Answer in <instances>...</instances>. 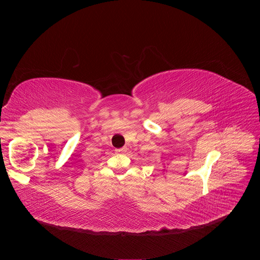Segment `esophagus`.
Listing matches in <instances>:
<instances>
[{
	"label": "esophagus",
	"mask_w": 260,
	"mask_h": 260,
	"mask_svg": "<svg viewBox=\"0 0 260 260\" xmlns=\"http://www.w3.org/2000/svg\"><path fill=\"white\" fill-rule=\"evenodd\" d=\"M116 152H117V153H119V154H124V153H127V148H119V149H116Z\"/></svg>",
	"instance_id": "esophagus-1"
}]
</instances>
